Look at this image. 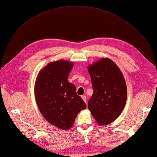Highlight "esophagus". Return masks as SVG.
<instances>
[{
  "label": "esophagus",
  "mask_w": 157,
  "mask_h": 157,
  "mask_svg": "<svg viewBox=\"0 0 157 157\" xmlns=\"http://www.w3.org/2000/svg\"><path fill=\"white\" fill-rule=\"evenodd\" d=\"M82 98L84 100V101L86 103V96H82Z\"/></svg>",
  "instance_id": "esophagus-1"
}]
</instances>
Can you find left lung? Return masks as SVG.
<instances>
[{
	"label": "left lung",
	"instance_id": "8db88e82",
	"mask_svg": "<svg viewBox=\"0 0 157 157\" xmlns=\"http://www.w3.org/2000/svg\"><path fill=\"white\" fill-rule=\"evenodd\" d=\"M94 93L88 107L100 125H107L121 115L127 99L125 80L118 66L103 58L88 67Z\"/></svg>",
	"mask_w": 157,
	"mask_h": 157
}]
</instances>
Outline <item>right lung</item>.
I'll return each mask as SVG.
<instances>
[{
	"instance_id": "right-lung-1",
	"label": "right lung",
	"mask_w": 157,
	"mask_h": 157,
	"mask_svg": "<svg viewBox=\"0 0 157 157\" xmlns=\"http://www.w3.org/2000/svg\"><path fill=\"white\" fill-rule=\"evenodd\" d=\"M73 63L64 60L52 62L42 69L35 82V94L38 107L45 119L60 129L73 126L78 113L86 108L68 81Z\"/></svg>"
}]
</instances>
